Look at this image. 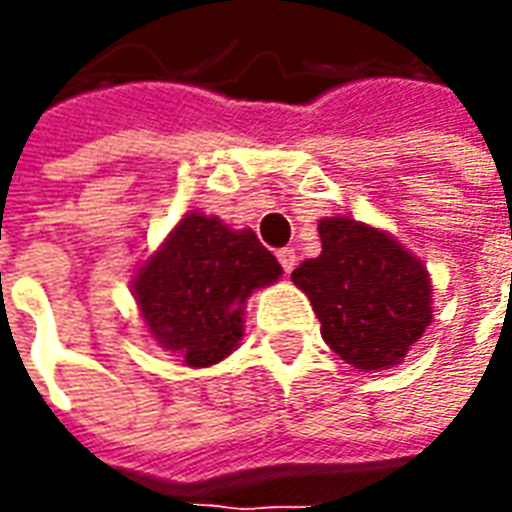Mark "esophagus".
Returning a JSON list of instances; mask_svg holds the SVG:
<instances>
[{
  "label": "esophagus",
  "mask_w": 512,
  "mask_h": 512,
  "mask_svg": "<svg viewBox=\"0 0 512 512\" xmlns=\"http://www.w3.org/2000/svg\"><path fill=\"white\" fill-rule=\"evenodd\" d=\"M277 260H279V266L285 268V274H290V271L296 268V252H293V249H279Z\"/></svg>",
  "instance_id": "1"
}]
</instances>
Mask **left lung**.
<instances>
[{"mask_svg":"<svg viewBox=\"0 0 512 512\" xmlns=\"http://www.w3.org/2000/svg\"><path fill=\"white\" fill-rule=\"evenodd\" d=\"M318 233L321 255L290 279L310 296L326 345L365 373L400 365L433 318L428 268L392 235L351 216H326Z\"/></svg>","mask_w":512,"mask_h":512,"instance_id":"obj_1","label":"left lung"}]
</instances>
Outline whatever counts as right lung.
Here are the masks:
<instances>
[{"instance_id":"add662e5","label":"right lung","mask_w":512,"mask_h":512,"mask_svg":"<svg viewBox=\"0 0 512 512\" xmlns=\"http://www.w3.org/2000/svg\"><path fill=\"white\" fill-rule=\"evenodd\" d=\"M282 277L252 230L186 213L134 277V299L161 348L189 367L230 356L244 337L246 299Z\"/></svg>"}]
</instances>
